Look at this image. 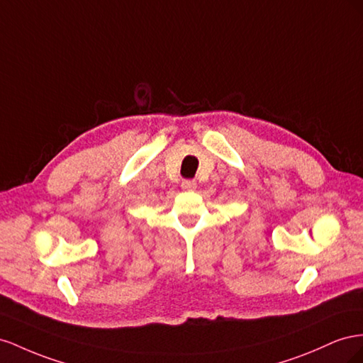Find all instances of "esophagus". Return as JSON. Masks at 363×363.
I'll return each mask as SVG.
<instances>
[{
	"instance_id": "34e87169",
	"label": "esophagus",
	"mask_w": 363,
	"mask_h": 363,
	"mask_svg": "<svg viewBox=\"0 0 363 363\" xmlns=\"http://www.w3.org/2000/svg\"><path fill=\"white\" fill-rule=\"evenodd\" d=\"M181 187L184 191H193V190H196V187H198V184H196V181H193V179H185V181H182Z\"/></svg>"
}]
</instances>
